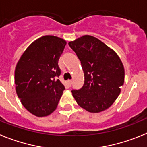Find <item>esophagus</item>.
Segmentation results:
<instances>
[{"mask_svg":"<svg viewBox=\"0 0 147 147\" xmlns=\"http://www.w3.org/2000/svg\"><path fill=\"white\" fill-rule=\"evenodd\" d=\"M67 85H68L70 87L71 86H72V80H67Z\"/></svg>","mask_w":147,"mask_h":147,"instance_id":"1","label":"esophagus"}]
</instances>
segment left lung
Returning a JSON list of instances; mask_svg holds the SVG:
<instances>
[{"mask_svg":"<svg viewBox=\"0 0 147 147\" xmlns=\"http://www.w3.org/2000/svg\"><path fill=\"white\" fill-rule=\"evenodd\" d=\"M80 61L84 84L72 90L81 108L99 113L109 108L119 95L125 81V69L118 55L100 39L85 35L69 42Z\"/></svg>","mask_w":147,"mask_h":147,"instance_id":"8db88e82","label":"left lung"}]
</instances>
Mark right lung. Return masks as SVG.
Returning <instances> with one entry per match:
<instances>
[{
    "label": "right lung",
    "instance_id": "1",
    "mask_svg": "<svg viewBox=\"0 0 147 147\" xmlns=\"http://www.w3.org/2000/svg\"><path fill=\"white\" fill-rule=\"evenodd\" d=\"M66 42L54 36L34 41L18 62L14 72L16 92L22 105L38 117L51 114L57 108L64 86L58 62Z\"/></svg>",
    "mask_w": 147,
    "mask_h": 147
}]
</instances>
